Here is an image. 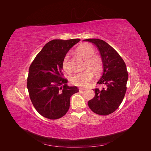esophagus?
Listing matches in <instances>:
<instances>
[{"label":"esophagus","instance_id":"esophagus-1","mask_svg":"<svg viewBox=\"0 0 151 151\" xmlns=\"http://www.w3.org/2000/svg\"><path fill=\"white\" fill-rule=\"evenodd\" d=\"M86 89H84V88H79V91H85Z\"/></svg>","mask_w":151,"mask_h":151}]
</instances>
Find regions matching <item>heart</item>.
Wrapping results in <instances>:
<instances>
[{
	"instance_id": "heart-1",
	"label": "heart",
	"mask_w": 151,
	"mask_h": 151,
	"mask_svg": "<svg viewBox=\"0 0 151 151\" xmlns=\"http://www.w3.org/2000/svg\"><path fill=\"white\" fill-rule=\"evenodd\" d=\"M77 53L85 60L84 68H86L83 72L76 73L71 77L70 83L72 84L82 87H86L93 78V72L95 74L101 73L103 68L102 60L97 55H94L95 51L93 47L88 44L82 45L76 49ZM69 55L66 54L63 57L62 65L63 69L66 72H71L69 66Z\"/></svg>"
}]
</instances>
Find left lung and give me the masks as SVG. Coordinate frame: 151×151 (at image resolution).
<instances>
[{
    "mask_svg": "<svg viewBox=\"0 0 151 151\" xmlns=\"http://www.w3.org/2000/svg\"><path fill=\"white\" fill-rule=\"evenodd\" d=\"M99 51L103 64V73L97 84L104 86L95 88V96L88 101L89 108L100 115H108L120 106L127 91L129 74L125 63L116 50L104 41L86 39Z\"/></svg>",
    "mask_w": 151,
    "mask_h": 151,
    "instance_id": "obj_1",
    "label": "left lung"
}]
</instances>
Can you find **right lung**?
Wrapping results in <instances>:
<instances>
[{"instance_id": "obj_1", "label": "right lung", "mask_w": 151, "mask_h": 151, "mask_svg": "<svg viewBox=\"0 0 151 151\" xmlns=\"http://www.w3.org/2000/svg\"><path fill=\"white\" fill-rule=\"evenodd\" d=\"M79 41L77 38L50 41L29 67L27 79L29 98L36 111L48 119L64 116L69 109L71 96L79 92L76 86L67 85L62 63L68 50Z\"/></svg>"}]
</instances>
